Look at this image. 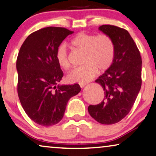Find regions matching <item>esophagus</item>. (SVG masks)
<instances>
[{
	"label": "esophagus",
	"instance_id": "1",
	"mask_svg": "<svg viewBox=\"0 0 156 156\" xmlns=\"http://www.w3.org/2000/svg\"><path fill=\"white\" fill-rule=\"evenodd\" d=\"M86 85H87V83H79V85L80 86V87H84Z\"/></svg>",
	"mask_w": 156,
	"mask_h": 156
}]
</instances>
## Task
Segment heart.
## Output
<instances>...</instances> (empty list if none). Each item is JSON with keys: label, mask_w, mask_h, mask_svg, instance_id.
<instances>
[{"label": "heart", "mask_w": 156, "mask_h": 156, "mask_svg": "<svg viewBox=\"0 0 156 156\" xmlns=\"http://www.w3.org/2000/svg\"><path fill=\"white\" fill-rule=\"evenodd\" d=\"M71 45L75 50L84 52L82 66L76 67L67 75L70 83L87 82L97 73L104 72L110 68L115 58L114 42L107 34L94 35L80 32L71 41ZM56 60L63 69L71 66L68 51L65 44H61L56 51Z\"/></svg>", "instance_id": "b5f03b06"}]
</instances>
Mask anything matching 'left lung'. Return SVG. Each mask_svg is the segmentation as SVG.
Masks as SVG:
<instances>
[{"mask_svg":"<svg viewBox=\"0 0 156 156\" xmlns=\"http://www.w3.org/2000/svg\"><path fill=\"white\" fill-rule=\"evenodd\" d=\"M99 29L114 42L115 53L111 66L95 82L101 85L104 99L97 105H90L88 112L104 125L117 123L128 114L141 86V57L136 43L127 30L113 25Z\"/></svg>","mask_w":156,"mask_h":156,"instance_id":"left-lung-1","label":"left lung"}]
</instances>
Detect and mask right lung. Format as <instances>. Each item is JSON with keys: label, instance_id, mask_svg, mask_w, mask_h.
Listing matches in <instances>:
<instances>
[{"label": "right lung", "instance_id": "1", "mask_svg": "<svg viewBox=\"0 0 156 156\" xmlns=\"http://www.w3.org/2000/svg\"><path fill=\"white\" fill-rule=\"evenodd\" d=\"M73 33L63 27L43 28L30 34L19 52V99L27 115L42 126L57 124L68 101L81 90L78 84L57 86L64 73L56 60V51Z\"/></svg>", "mask_w": 156, "mask_h": 156}]
</instances>
